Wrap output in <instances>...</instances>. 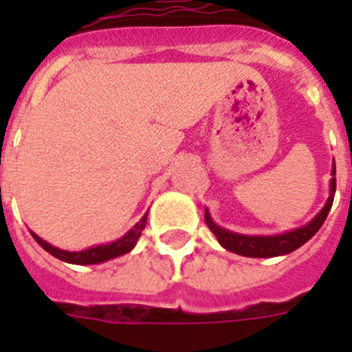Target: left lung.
<instances>
[{
	"label": "left lung",
	"mask_w": 352,
	"mask_h": 352,
	"mask_svg": "<svg viewBox=\"0 0 352 352\" xmlns=\"http://www.w3.org/2000/svg\"><path fill=\"white\" fill-rule=\"evenodd\" d=\"M332 175H336V164H333ZM333 194H336V177L330 181V198L326 201L324 209L303 228H298L294 232H288L283 236H272V237H260V236H241V234H234L228 230L217 226L209 213H206V224L209 230L213 232L221 245L228 251L241 254V256H251V258H272V256H280V254H288V252L296 251L298 247H302L305 241H309L311 237L317 234L320 226L324 224L326 217L330 213V207L333 204Z\"/></svg>",
	"instance_id": "1"
}]
</instances>
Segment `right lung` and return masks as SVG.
Wrapping results in <instances>:
<instances>
[{"mask_svg":"<svg viewBox=\"0 0 352 352\" xmlns=\"http://www.w3.org/2000/svg\"><path fill=\"white\" fill-rule=\"evenodd\" d=\"M146 224V214L141 219V221L133 226V228L126 234L124 237H120L118 241H113V243L109 245H100V247H92V249H88V251H80V252H69V251H62V249H56V247H52L47 241H43L41 237H37L35 234L34 239L37 243L41 245L43 249L47 252H50L52 256H56V258L64 260V262H69V264H100V262H105V260L116 258V256H120V254H126V252H130L133 249V245L138 243L139 236H141V232L145 228Z\"/></svg>","mask_w":352,"mask_h":352,"instance_id":"obj_1","label":"right lung"}]
</instances>
